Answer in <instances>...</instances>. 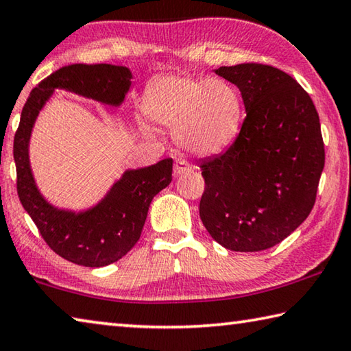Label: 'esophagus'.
<instances>
[{
	"mask_svg": "<svg viewBox=\"0 0 351 351\" xmlns=\"http://www.w3.org/2000/svg\"><path fill=\"white\" fill-rule=\"evenodd\" d=\"M193 166L189 165L186 160H177L174 163V174L176 176H183V174H188V172H191Z\"/></svg>",
	"mask_w": 351,
	"mask_h": 351,
	"instance_id": "obj_1",
	"label": "esophagus"
}]
</instances>
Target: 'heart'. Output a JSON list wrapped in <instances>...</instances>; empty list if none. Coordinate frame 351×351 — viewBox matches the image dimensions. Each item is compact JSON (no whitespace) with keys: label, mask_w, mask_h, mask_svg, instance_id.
<instances>
[{"label":"heart","mask_w":351,"mask_h":351,"mask_svg":"<svg viewBox=\"0 0 351 351\" xmlns=\"http://www.w3.org/2000/svg\"><path fill=\"white\" fill-rule=\"evenodd\" d=\"M242 97L223 78L165 75L146 89L143 110L154 123L174 129L177 143L195 156L225 151L242 123Z\"/></svg>","instance_id":"b5f03b06"}]
</instances>
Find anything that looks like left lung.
Segmentation results:
<instances>
[{
  "instance_id": "1",
  "label": "left lung",
  "mask_w": 351,
  "mask_h": 351,
  "mask_svg": "<svg viewBox=\"0 0 351 351\" xmlns=\"http://www.w3.org/2000/svg\"><path fill=\"white\" fill-rule=\"evenodd\" d=\"M214 72L237 86L247 117L234 143L200 163V219L226 250H268L315 205L325 163L317 110L302 86L273 66L243 63Z\"/></svg>"
}]
</instances>
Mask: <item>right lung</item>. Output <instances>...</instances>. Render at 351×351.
Wrapping results in <instances>:
<instances>
[{
	"label": "right lung",
	"instance_id": "obj_1",
	"mask_svg": "<svg viewBox=\"0 0 351 351\" xmlns=\"http://www.w3.org/2000/svg\"><path fill=\"white\" fill-rule=\"evenodd\" d=\"M132 72L115 64H71L53 72L30 92L14 140L16 189L21 205L55 253L82 267H106L138 242L152 199L172 180V158L126 169L103 199L86 210L52 205L36 186L29 145L35 121L53 92L63 89L119 108L132 84Z\"/></svg>",
	"mask_w": 351,
	"mask_h": 351
}]
</instances>
